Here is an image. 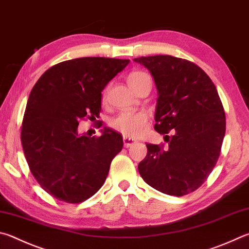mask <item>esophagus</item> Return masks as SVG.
Returning a JSON list of instances; mask_svg holds the SVG:
<instances>
[{"mask_svg": "<svg viewBox=\"0 0 249 249\" xmlns=\"http://www.w3.org/2000/svg\"><path fill=\"white\" fill-rule=\"evenodd\" d=\"M123 142H124L125 148H128V147H132L133 144L136 143L137 140L130 138V137H127V136H124L123 137Z\"/></svg>", "mask_w": 249, "mask_h": 249, "instance_id": "1", "label": "esophagus"}]
</instances>
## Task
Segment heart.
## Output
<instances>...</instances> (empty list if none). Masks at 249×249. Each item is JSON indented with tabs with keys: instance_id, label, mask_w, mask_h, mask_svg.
Segmentation results:
<instances>
[{
	"instance_id": "1",
	"label": "heart",
	"mask_w": 249,
	"mask_h": 249,
	"mask_svg": "<svg viewBox=\"0 0 249 249\" xmlns=\"http://www.w3.org/2000/svg\"><path fill=\"white\" fill-rule=\"evenodd\" d=\"M150 79L149 75L143 71H132L127 76V83L130 88H135L142 81ZM148 120V115L146 112L139 111H125L116 115L114 119L111 121L112 127L119 130L123 135L127 137H137L142 134L144 128H146V123Z\"/></svg>"
}]
</instances>
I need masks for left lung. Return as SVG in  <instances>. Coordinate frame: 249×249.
Returning a JSON list of instances; mask_svg holds the SVG:
<instances>
[{
  "mask_svg": "<svg viewBox=\"0 0 249 249\" xmlns=\"http://www.w3.org/2000/svg\"><path fill=\"white\" fill-rule=\"evenodd\" d=\"M134 62L146 67L155 80V129L165 134L169 143L165 149L146 144L139 174L166 195H187L201 186L218 161L225 134L222 102L209 76L192 62L171 55L142 56Z\"/></svg>",
  "mask_w": 249,
  "mask_h": 249,
  "instance_id": "left-lung-1",
  "label": "left lung"
}]
</instances>
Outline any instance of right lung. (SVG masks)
<instances>
[{
	"label": "right lung",
	"instance_id": "add662e5",
	"mask_svg": "<svg viewBox=\"0 0 249 249\" xmlns=\"http://www.w3.org/2000/svg\"><path fill=\"white\" fill-rule=\"evenodd\" d=\"M129 60L80 57L44 73L29 94L21 144L31 173L58 200L77 203L94 195L109 173L123 138L109 127L101 136L78 133L81 119L101 110V92Z\"/></svg>",
	"mask_w": 249,
	"mask_h": 249
}]
</instances>
